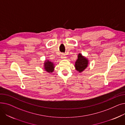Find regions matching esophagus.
Wrapping results in <instances>:
<instances>
[{
  "label": "esophagus",
  "instance_id": "obj_1",
  "mask_svg": "<svg viewBox=\"0 0 125 125\" xmlns=\"http://www.w3.org/2000/svg\"><path fill=\"white\" fill-rule=\"evenodd\" d=\"M66 58V56H65V55L64 54H62L61 55V58L62 59H65Z\"/></svg>",
  "mask_w": 125,
  "mask_h": 125
}]
</instances>
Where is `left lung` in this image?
<instances>
[{"mask_svg": "<svg viewBox=\"0 0 125 125\" xmlns=\"http://www.w3.org/2000/svg\"><path fill=\"white\" fill-rule=\"evenodd\" d=\"M89 61L88 59L81 54H79L78 55V58L75 63L74 66L77 71L82 73L87 67Z\"/></svg>", "mask_w": 125, "mask_h": 125, "instance_id": "obj_1", "label": "left lung"}]
</instances>
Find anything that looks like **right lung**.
Returning a JSON list of instances; mask_svg holds the SVG:
<instances>
[{
	"label": "right lung",
	"instance_id": "add662e5",
	"mask_svg": "<svg viewBox=\"0 0 125 125\" xmlns=\"http://www.w3.org/2000/svg\"><path fill=\"white\" fill-rule=\"evenodd\" d=\"M54 64L49 60H45L44 63V69L49 73H52L54 70Z\"/></svg>",
	"mask_w": 125,
	"mask_h": 125
}]
</instances>
